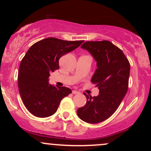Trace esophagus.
Returning <instances> with one entry per match:
<instances>
[{
	"label": "esophagus",
	"mask_w": 151,
	"mask_h": 151,
	"mask_svg": "<svg viewBox=\"0 0 151 151\" xmlns=\"http://www.w3.org/2000/svg\"><path fill=\"white\" fill-rule=\"evenodd\" d=\"M79 93L80 92L77 91V90H73V91H72V93H73V94H79Z\"/></svg>",
	"instance_id": "obj_1"
}]
</instances>
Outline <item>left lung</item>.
I'll list each match as a JSON object with an SVG mask.
<instances>
[{
    "mask_svg": "<svg viewBox=\"0 0 151 151\" xmlns=\"http://www.w3.org/2000/svg\"><path fill=\"white\" fill-rule=\"evenodd\" d=\"M81 47L96 62L91 81L98 86L99 93L92 97L84 93L87 100L77 109V115L86 123L97 124L110 117L124 99L129 86L130 64L124 52L109 41H89Z\"/></svg>",
    "mask_w": 151,
    "mask_h": 151,
    "instance_id": "left-lung-1",
    "label": "left lung"
}]
</instances>
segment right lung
<instances>
[{
  "mask_svg": "<svg viewBox=\"0 0 151 151\" xmlns=\"http://www.w3.org/2000/svg\"><path fill=\"white\" fill-rule=\"evenodd\" d=\"M84 41H67L48 37L35 43L20 62L18 88L26 109L40 118L53 115L61 100L72 93L69 88L49 83L50 72L58 70L59 60Z\"/></svg>",
  "mask_w": 151,
  "mask_h": 151,
  "instance_id": "right-lung-1",
  "label": "right lung"
}]
</instances>
